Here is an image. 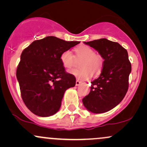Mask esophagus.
I'll return each mask as SVG.
<instances>
[{
  "mask_svg": "<svg viewBox=\"0 0 147 147\" xmlns=\"http://www.w3.org/2000/svg\"><path fill=\"white\" fill-rule=\"evenodd\" d=\"M81 83H82V82H80V81H79V80H77V81H76V84H75V85L77 86H78L80 85Z\"/></svg>",
  "mask_w": 147,
  "mask_h": 147,
  "instance_id": "1",
  "label": "esophagus"
}]
</instances>
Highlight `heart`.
Segmentation results:
<instances>
[{
  "label": "heart",
  "mask_w": 147,
  "mask_h": 147,
  "mask_svg": "<svg viewBox=\"0 0 147 147\" xmlns=\"http://www.w3.org/2000/svg\"><path fill=\"white\" fill-rule=\"evenodd\" d=\"M76 56L70 50L62 52L60 59L65 68L71 69L75 65L76 59L82 61L79 63L80 70H73L70 73L79 80L85 81L90 79L94 75H98L102 71L103 59L100 55L95 54V51L90 47L81 45L75 49Z\"/></svg>",
  "instance_id": "obj_1"
}]
</instances>
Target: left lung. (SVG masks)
Wrapping results in <instances>:
<instances>
[{"mask_svg":"<svg viewBox=\"0 0 147 147\" xmlns=\"http://www.w3.org/2000/svg\"><path fill=\"white\" fill-rule=\"evenodd\" d=\"M84 43L97 50L104 61L102 73L91 82L90 93L82 99L83 104L94 113L107 112L122 102L128 90L131 65L127 50L106 38Z\"/></svg>","mask_w":147,"mask_h":147,"instance_id":"left-lung-1","label":"left lung"}]
</instances>
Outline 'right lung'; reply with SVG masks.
Returning a JSON list of instances; mask_svg holds the SVG:
<instances>
[{
  "label": "right lung",
  "mask_w": 147,
  "mask_h": 147,
  "mask_svg": "<svg viewBox=\"0 0 147 147\" xmlns=\"http://www.w3.org/2000/svg\"><path fill=\"white\" fill-rule=\"evenodd\" d=\"M79 43L46 36L33 41L22 52L16 78L22 99L34 114L53 115L59 110L65 90L75 86V77L65 71L60 57Z\"/></svg>",
  "instance_id": "add662e5"
}]
</instances>
